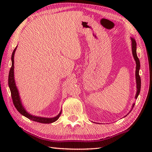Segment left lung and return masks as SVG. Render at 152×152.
<instances>
[{
    "mask_svg": "<svg viewBox=\"0 0 152 152\" xmlns=\"http://www.w3.org/2000/svg\"><path fill=\"white\" fill-rule=\"evenodd\" d=\"M131 50H132V53H133V58L136 62V70H135V78H136V83H137V93L136 95H135V99H137L138 95L140 94V88H141V80L140 77L139 76V70H140V61L137 57V42L135 41L134 38L131 37ZM135 103L134 102L133 105H132L131 109L130 110L129 112L128 113L127 115H125L124 117H126L129 113L131 112L132 109L133 108Z\"/></svg>",
    "mask_w": 152,
    "mask_h": 152,
    "instance_id": "left-lung-1",
    "label": "left lung"
}]
</instances>
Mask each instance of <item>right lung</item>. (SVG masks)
I'll return each mask as SVG.
<instances>
[{
    "mask_svg": "<svg viewBox=\"0 0 152 152\" xmlns=\"http://www.w3.org/2000/svg\"><path fill=\"white\" fill-rule=\"evenodd\" d=\"M16 49H17V46H16V48L14 49L12 55V58H11L12 67L10 70L9 76H8V86H9L10 89L12 98L13 100V103H14L15 107L21 115H24L25 117H26L28 119H29L31 120H33L34 121L39 122V123H41V124H51V123L56 121L59 118V116L61 114V112H62V109L61 110V112H59V114L55 116V117L45 118V117H40V116L34 115L30 114L29 112H28L26 110V109L25 108L23 105L20 95H19L18 89L17 88V86H16L15 80L14 78V54L16 51Z\"/></svg>",
    "mask_w": 152,
    "mask_h": 152,
    "instance_id": "obj_1",
    "label": "right lung"
}]
</instances>
